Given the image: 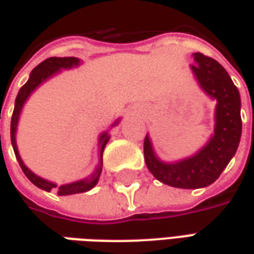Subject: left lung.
<instances>
[{
  "label": "left lung",
  "instance_id": "left-lung-1",
  "mask_svg": "<svg viewBox=\"0 0 254 254\" xmlns=\"http://www.w3.org/2000/svg\"><path fill=\"white\" fill-rule=\"evenodd\" d=\"M191 57L190 70L197 85L216 102L213 133L196 154L173 162L156 155L148 133L144 140V158L151 174L165 185L181 189L205 188L216 181L237 152L242 133L240 91L229 73L201 53H193Z\"/></svg>",
  "mask_w": 254,
  "mask_h": 254
}]
</instances>
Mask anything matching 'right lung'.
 I'll use <instances>...</instances> for the list:
<instances>
[{
	"instance_id": "1",
	"label": "right lung",
	"mask_w": 254,
	"mask_h": 254,
	"mask_svg": "<svg viewBox=\"0 0 254 254\" xmlns=\"http://www.w3.org/2000/svg\"><path fill=\"white\" fill-rule=\"evenodd\" d=\"M80 65H81V61L76 57H52L47 58L43 63L39 64L38 66L34 67V70L30 73V77L27 80V83L20 88L19 94L16 96V100H14V110L13 114H12V121H10V141H12V147H13L16 159L19 162L23 173H24L27 178L35 187L46 191L56 189L58 191V196H70V194H76V193H84V191L91 190L98 184L100 174H102V169H103V160H102V158H103V151H105L106 144L109 143V140H110V133H109V130H110L111 127H117L120 124V121H121V118H118V120L113 122L110 129L103 130L99 134V137H98V165L95 167V170L88 177L83 178V180H77V181L64 184V185H57L56 182L49 181V180L43 178V177H39L25 166V163L21 159V156H20L17 143H16L17 127H19L20 116H21V111H23L25 102L28 100L31 94L35 89L39 88L42 84L46 83L47 80H50L54 76H57L58 73H61L63 70H69V69H73V67H78Z\"/></svg>"
}]
</instances>
